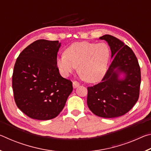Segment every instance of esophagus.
<instances>
[{"instance_id": "esophagus-1", "label": "esophagus", "mask_w": 151, "mask_h": 151, "mask_svg": "<svg viewBox=\"0 0 151 151\" xmlns=\"http://www.w3.org/2000/svg\"><path fill=\"white\" fill-rule=\"evenodd\" d=\"M73 88H77L79 85H80V83H79L78 82L75 81L73 82Z\"/></svg>"}]
</instances>
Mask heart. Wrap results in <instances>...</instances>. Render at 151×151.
Wrapping results in <instances>:
<instances>
[{
  "mask_svg": "<svg viewBox=\"0 0 151 151\" xmlns=\"http://www.w3.org/2000/svg\"><path fill=\"white\" fill-rule=\"evenodd\" d=\"M110 57V49L105 43L87 41L70 45L57 58L61 75L68 76L77 68L79 73L89 83H95L105 75Z\"/></svg>",
  "mask_w": 151,
  "mask_h": 151,
  "instance_id": "heart-1",
  "label": "heart"
}]
</instances>
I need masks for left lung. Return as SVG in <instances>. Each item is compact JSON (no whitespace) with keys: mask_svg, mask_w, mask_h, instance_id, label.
Segmentation results:
<instances>
[{"mask_svg":"<svg viewBox=\"0 0 151 151\" xmlns=\"http://www.w3.org/2000/svg\"><path fill=\"white\" fill-rule=\"evenodd\" d=\"M99 39L108 42L113 60L101 83L87 87V105L96 116L114 118L129 112L139 99L140 68L133 51L121 40L109 35ZM122 72L125 76L119 79Z\"/></svg>","mask_w":151,"mask_h":151,"instance_id":"left-lung-1","label":"left lung"}]
</instances>
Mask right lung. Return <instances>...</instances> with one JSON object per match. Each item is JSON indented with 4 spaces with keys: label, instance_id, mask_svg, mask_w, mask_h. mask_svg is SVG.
<instances>
[{
    "label": "right lung",
    "instance_id": "add662e5",
    "mask_svg": "<svg viewBox=\"0 0 151 151\" xmlns=\"http://www.w3.org/2000/svg\"><path fill=\"white\" fill-rule=\"evenodd\" d=\"M58 40H37L20 53L12 86L17 106L33 119L50 120L62 111L73 83L61 76L57 65Z\"/></svg>",
    "mask_w": 151,
    "mask_h": 151
}]
</instances>
